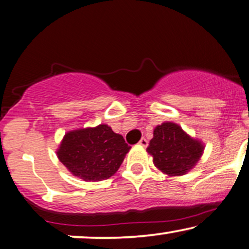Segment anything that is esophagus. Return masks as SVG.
<instances>
[{
    "instance_id": "esophagus-1",
    "label": "esophagus",
    "mask_w": 249,
    "mask_h": 249,
    "mask_svg": "<svg viewBox=\"0 0 249 249\" xmlns=\"http://www.w3.org/2000/svg\"><path fill=\"white\" fill-rule=\"evenodd\" d=\"M138 144H140L141 145V146H143V147H146L147 146V145H148V141L146 140V138H142V140L140 141V143H138Z\"/></svg>"
}]
</instances>
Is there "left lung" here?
Here are the masks:
<instances>
[{
    "label": "left lung",
    "instance_id": "left-lung-1",
    "mask_svg": "<svg viewBox=\"0 0 249 249\" xmlns=\"http://www.w3.org/2000/svg\"><path fill=\"white\" fill-rule=\"evenodd\" d=\"M205 145L185 132L179 124L163 122L153 130L146 148L158 169L168 176H182L198 163Z\"/></svg>",
    "mask_w": 249,
    "mask_h": 249
}]
</instances>
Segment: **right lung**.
<instances>
[{
  "label": "right lung",
  "instance_id": "1",
  "mask_svg": "<svg viewBox=\"0 0 249 249\" xmlns=\"http://www.w3.org/2000/svg\"><path fill=\"white\" fill-rule=\"evenodd\" d=\"M130 148L121 135L99 124L66 132L56 153L73 176L98 182L118 172Z\"/></svg>",
  "mask_w": 249,
  "mask_h": 249
}]
</instances>
